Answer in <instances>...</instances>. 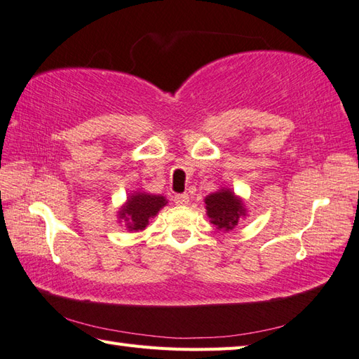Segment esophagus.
<instances>
[{"instance_id": "34e87169", "label": "esophagus", "mask_w": 359, "mask_h": 359, "mask_svg": "<svg viewBox=\"0 0 359 359\" xmlns=\"http://www.w3.org/2000/svg\"><path fill=\"white\" fill-rule=\"evenodd\" d=\"M174 202H175V205H187V203L189 202L188 194H187V193L175 194V196H174Z\"/></svg>"}]
</instances>
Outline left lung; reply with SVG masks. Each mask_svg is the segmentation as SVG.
Instances as JSON below:
<instances>
[{"mask_svg":"<svg viewBox=\"0 0 359 359\" xmlns=\"http://www.w3.org/2000/svg\"><path fill=\"white\" fill-rule=\"evenodd\" d=\"M205 203L208 217L219 230L233 229L240 216L245 212L241 201L235 198V194L229 191V189H222V191L210 194L205 199Z\"/></svg>","mask_w":359,"mask_h":359,"instance_id":"left-lung-1","label":"left lung"}]
</instances>
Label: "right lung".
Instances as JSON below:
<instances>
[{
    "mask_svg": "<svg viewBox=\"0 0 359 359\" xmlns=\"http://www.w3.org/2000/svg\"><path fill=\"white\" fill-rule=\"evenodd\" d=\"M166 203L163 196H152L146 193H135L119 212V217L128 222L130 230H143L152 216Z\"/></svg>",
    "mask_w": 359,
    "mask_h": 359,
    "instance_id": "obj_1",
    "label": "right lung"
}]
</instances>
